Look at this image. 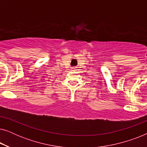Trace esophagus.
<instances>
[{
	"label": "esophagus",
	"mask_w": 147,
	"mask_h": 147,
	"mask_svg": "<svg viewBox=\"0 0 147 147\" xmlns=\"http://www.w3.org/2000/svg\"><path fill=\"white\" fill-rule=\"evenodd\" d=\"M76 69V67H73V69H74V70H75Z\"/></svg>",
	"instance_id": "obj_1"
}]
</instances>
